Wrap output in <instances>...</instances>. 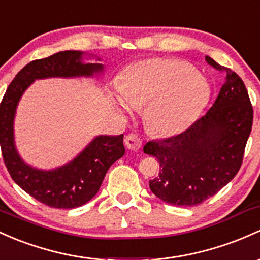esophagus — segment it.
Returning a JSON list of instances; mask_svg holds the SVG:
<instances>
[{
  "mask_svg": "<svg viewBox=\"0 0 260 260\" xmlns=\"http://www.w3.org/2000/svg\"><path fill=\"white\" fill-rule=\"evenodd\" d=\"M125 146L130 150H139L142 145V140L136 134H129L124 139Z\"/></svg>",
  "mask_w": 260,
  "mask_h": 260,
  "instance_id": "esophagus-1",
  "label": "esophagus"
}]
</instances>
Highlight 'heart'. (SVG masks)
Segmentation results:
<instances>
[{"mask_svg":"<svg viewBox=\"0 0 260 260\" xmlns=\"http://www.w3.org/2000/svg\"><path fill=\"white\" fill-rule=\"evenodd\" d=\"M121 110L142 108L147 127L162 136L185 131L211 96L205 77L191 64L174 58H147L133 63L116 82Z\"/></svg>","mask_w":260,"mask_h":260,"instance_id":"b5f03b06","label":"heart"}]
</instances>
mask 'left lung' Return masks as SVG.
<instances>
[{"label":"left lung","mask_w":260,"mask_h":260,"mask_svg":"<svg viewBox=\"0 0 260 260\" xmlns=\"http://www.w3.org/2000/svg\"><path fill=\"white\" fill-rule=\"evenodd\" d=\"M206 62L223 78L212 108L183 133L144 146L160 162L150 189L174 206L200 205L233 180L252 131L253 107L243 80L211 57Z\"/></svg>","instance_id":"left-lung-1"}]
</instances>
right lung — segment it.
Returning a JSON list of instances; mask_svg holds the SVG:
<instances>
[{
	"label": "right lung",
	"instance_id": "right-lung-1",
	"mask_svg": "<svg viewBox=\"0 0 260 260\" xmlns=\"http://www.w3.org/2000/svg\"><path fill=\"white\" fill-rule=\"evenodd\" d=\"M82 52L64 51L33 60L18 72L1 102V151L11 177L24 192L53 208H75L96 194L109 167L122 157L124 135L96 136L71 162L51 171L35 169L18 155L13 139V119L22 94L36 79L90 77L102 64L82 62Z\"/></svg>",
	"mask_w": 260,
	"mask_h": 260
}]
</instances>
